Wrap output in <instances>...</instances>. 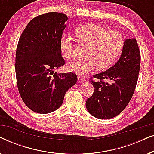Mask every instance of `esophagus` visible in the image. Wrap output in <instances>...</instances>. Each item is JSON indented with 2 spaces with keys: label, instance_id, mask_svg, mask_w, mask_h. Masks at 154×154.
Wrapping results in <instances>:
<instances>
[{
  "label": "esophagus",
  "instance_id": "esophagus-1",
  "mask_svg": "<svg viewBox=\"0 0 154 154\" xmlns=\"http://www.w3.org/2000/svg\"><path fill=\"white\" fill-rule=\"evenodd\" d=\"M78 80H79V83H83L85 81V77L82 76V75H78Z\"/></svg>",
  "mask_w": 154,
  "mask_h": 154
}]
</instances>
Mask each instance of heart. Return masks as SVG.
<instances>
[{"instance_id":"b5f03b06","label":"heart","mask_w":154,"mask_h":154,"mask_svg":"<svg viewBox=\"0 0 154 154\" xmlns=\"http://www.w3.org/2000/svg\"><path fill=\"white\" fill-rule=\"evenodd\" d=\"M78 39L89 45L85 59L75 60L67 66L69 71L83 74L97 66L104 69L110 66L118 57L123 46V38L119 31H108L104 27L94 24H86L75 31ZM75 42L71 35H63L60 48L63 56L71 60L75 53Z\"/></svg>"}]
</instances>
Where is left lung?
Here are the masks:
<instances>
[{
  "label": "left lung",
  "instance_id": "left-lung-1",
  "mask_svg": "<svg viewBox=\"0 0 154 154\" xmlns=\"http://www.w3.org/2000/svg\"><path fill=\"white\" fill-rule=\"evenodd\" d=\"M141 56L136 39L124 42L119 60L108 70L90 78L94 88L86 101V108L94 117L109 119L116 116L130 102L137 83ZM107 79L109 82H105Z\"/></svg>",
  "mask_w": 154,
  "mask_h": 154
}]
</instances>
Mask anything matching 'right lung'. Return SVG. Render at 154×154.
Masks as SVG:
<instances>
[{
    "mask_svg": "<svg viewBox=\"0 0 154 154\" xmlns=\"http://www.w3.org/2000/svg\"><path fill=\"white\" fill-rule=\"evenodd\" d=\"M68 20L60 12H48L32 19L21 35L16 50L17 85L23 102L38 113L55 111L67 90L77 82L73 72L54 73L65 62L60 41Z\"/></svg>",
    "mask_w": 154,
    "mask_h": 154,
    "instance_id": "1",
    "label": "right lung"
}]
</instances>
